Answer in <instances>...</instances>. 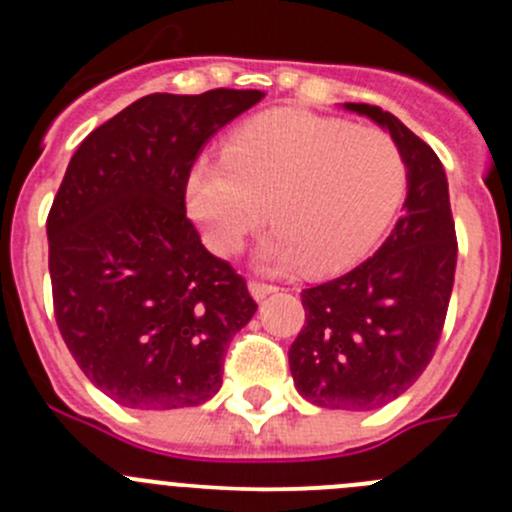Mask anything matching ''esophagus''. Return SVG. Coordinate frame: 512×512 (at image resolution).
Instances as JSON below:
<instances>
[{
	"label": "esophagus",
	"mask_w": 512,
	"mask_h": 512,
	"mask_svg": "<svg viewBox=\"0 0 512 512\" xmlns=\"http://www.w3.org/2000/svg\"><path fill=\"white\" fill-rule=\"evenodd\" d=\"M275 289L277 287L270 285V282H260V280L250 282V292H252V297H255V299H265L267 294H272Z\"/></svg>",
	"instance_id": "34e87169"
}]
</instances>
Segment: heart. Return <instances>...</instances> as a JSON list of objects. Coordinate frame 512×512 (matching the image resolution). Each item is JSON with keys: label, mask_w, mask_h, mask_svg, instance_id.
<instances>
[{"label": "heart", "mask_w": 512, "mask_h": 512, "mask_svg": "<svg viewBox=\"0 0 512 512\" xmlns=\"http://www.w3.org/2000/svg\"><path fill=\"white\" fill-rule=\"evenodd\" d=\"M404 151L379 128L304 111H275L237 128L223 158L200 160L188 210L218 255L240 252L265 220L277 227L262 257L312 275L364 260L406 193Z\"/></svg>", "instance_id": "heart-1"}]
</instances>
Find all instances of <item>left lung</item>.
Instances as JSON below:
<instances>
[{
    "label": "left lung",
    "mask_w": 512,
    "mask_h": 512,
    "mask_svg": "<svg viewBox=\"0 0 512 512\" xmlns=\"http://www.w3.org/2000/svg\"><path fill=\"white\" fill-rule=\"evenodd\" d=\"M404 151L409 193L384 245L347 275L302 289L304 327L289 347L299 394L322 409H381L414 386L441 339L456 275V223L433 148L394 113L344 103Z\"/></svg>",
    "instance_id": "8db88e82"
}]
</instances>
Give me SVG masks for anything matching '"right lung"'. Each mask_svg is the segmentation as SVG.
<instances>
[{
  "mask_svg": "<svg viewBox=\"0 0 512 512\" xmlns=\"http://www.w3.org/2000/svg\"><path fill=\"white\" fill-rule=\"evenodd\" d=\"M262 91L151 94L76 148L46 218L59 332L128 409L198 406L223 386L232 337L255 314L247 282L185 215L190 168Z\"/></svg>",
  "mask_w": 512,
  "mask_h": 512,
  "instance_id": "add662e5",
  "label": "right lung"
}]
</instances>
